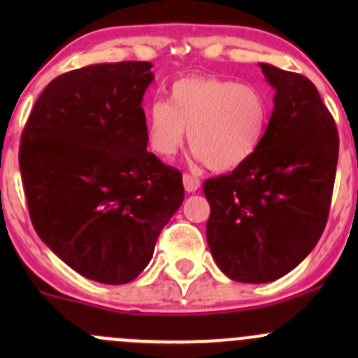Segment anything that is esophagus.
<instances>
[{
	"mask_svg": "<svg viewBox=\"0 0 358 358\" xmlns=\"http://www.w3.org/2000/svg\"><path fill=\"white\" fill-rule=\"evenodd\" d=\"M183 187H185L187 192H196V190L201 187V182L196 175L185 173V175H183Z\"/></svg>",
	"mask_w": 358,
	"mask_h": 358,
	"instance_id": "obj_1",
	"label": "esophagus"
}]
</instances>
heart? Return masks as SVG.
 <instances>
[{"label":"heart","mask_w":358,"mask_h":358,"mask_svg":"<svg viewBox=\"0 0 358 358\" xmlns=\"http://www.w3.org/2000/svg\"><path fill=\"white\" fill-rule=\"evenodd\" d=\"M268 124V102L256 86L229 79H178L168 103H150L145 135L150 150L171 157L189 131L194 156L213 171H232L259 149Z\"/></svg>","instance_id":"b5f03b06"}]
</instances>
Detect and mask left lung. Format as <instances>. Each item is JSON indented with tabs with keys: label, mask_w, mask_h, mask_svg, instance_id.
I'll use <instances>...</instances> for the list:
<instances>
[{
	"label": "left lung",
	"mask_w": 358,
	"mask_h": 358,
	"mask_svg": "<svg viewBox=\"0 0 358 358\" xmlns=\"http://www.w3.org/2000/svg\"><path fill=\"white\" fill-rule=\"evenodd\" d=\"M259 67L275 90L262 145L202 187L211 208L209 251L229 279L248 284L280 279L319 243L339 150L334 119L315 85L270 64Z\"/></svg>",
	"instance_id": "left-lung-1"
}]
</instances>
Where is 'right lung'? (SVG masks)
Wrapping results in <instances>:
<instances>
[{
  "label": "right lung",
  "mask_w": 358,
  "mask_h": 358,
  "mask_svg": "<svg viewBox=\"0 0 358 358\" xmlns=\"http://www.w3.org/2000/svg\"><path fill=\"white\" fill-rule=\"evenodd\" d=\"M150 62L93 64L53 79L20 138L29 215L39 239L86 279L143 272L182 206V173L147 152Z\"/></svg>",
  "instance_id": "right-lung-1"
}]
</instances>
